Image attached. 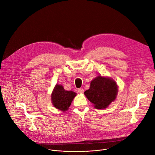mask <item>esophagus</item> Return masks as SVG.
Returning <instances> with one entry per match:
<instances>
[{"mask_svg":"<svg viewBox=\"0 0 155 155\" xmlns=\"http://www.w3.org/2000/svg\"><path fill=\"white\" fill-rule=\"evenodd\" d=\"M78 91L80 93H83L84 92V90L83 89V88H79V89H78Z\"/></svg>","mask_w":155,"mask_h":155,"instance_id":"esophagus-1","label":"esophagus"}]
</instances>
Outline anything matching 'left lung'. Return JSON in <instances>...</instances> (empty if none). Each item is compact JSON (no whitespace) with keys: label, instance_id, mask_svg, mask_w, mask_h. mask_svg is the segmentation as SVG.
<instances>
[{"label":"left lung","instance_id":"left-lung-1","mask_svg":"<svg viewBox=\"0 0 155 155\" xmlns=\"http://www.w3.org/2000/svg\"><path fill=\"white\" fill-rule=\"evenodd\" d=\"M117 93V85L114 80L99 76L91 81L90 89L84 94L95 108L102 109L115 99Z\"/></svg>","mask_w":155,"mask_h":155}]
</instances>
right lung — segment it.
<instances>
[{
	"label": "right lung",
	"instance_id": "1",
	"mask_svg": "<svg viewBox=\"0 0 155 155\" xmlns=\"http://www.w3.org/2000/svg\"><path fill=\"white\" fill-rule=\"evenodd\" d=\"M76 94L73 91H65L62 86L57 84L51 94V101L56 108L62 112H65L71 106Z\"/></svg>",
	"mask_w": 155,
	"mask_h": 155
}]
</instances>
